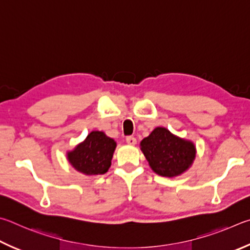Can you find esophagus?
Here are the masks:
<instances>
[{
	"label": "esophagus",
	"mask_w": 250,
	"mask_h": 250,
	"mask_svg": "<svg viewBox=\"0 0 250 250\" xmlns=\"http://www.w3.org/2000/svg\"><path fill=\"white\" fill-rule=\"evenodd\" d=\"M126 143H127L128 145H130V146H134V145H136L137 141H136V138H135V137L128 136V137H126Z\"/></svg>",
	"instance_id": "esophagus-1"
}]
</instances>
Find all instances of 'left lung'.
I'll return each mask as SVG.
<instances>
[{
  "mask_svg": "<svg viewBox=\"0 0 250 250\" xmlns=\"http://www.w3.org/2000/svg\"><path fill=\"white\" fill-rule=\"evenodd\" d=\"M141 150L155 173L174 178L189 169L196 156L193 142L172 134L166 127H156L141 142Z\"/></svg>",
  "mask_w": 250,
  "mask_h": 250,
  "instance_id": "8db88e82",
  "label": "left lung"
}]
</instances>
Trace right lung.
<instances>
[{"label":"right lung","instance_id":"right-lung-1","mask_svg":"<svg viewBox=\"0 0 250 250\" xmlns=\"http://www.w3.org/2000/svg\"><path fill=\"white\" fill-rule=\"evenodd\" d=\"M116 142L104 132L92 130L83 142L67 151L69 164L84 176L104 174L111 167Z\"/></svg>","mask_w":250,"mask_h":250}]
</instances>
